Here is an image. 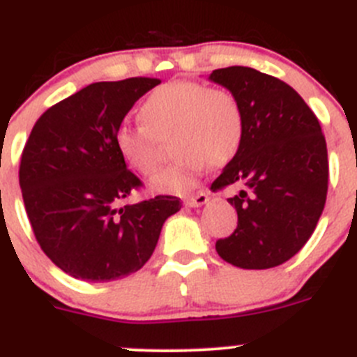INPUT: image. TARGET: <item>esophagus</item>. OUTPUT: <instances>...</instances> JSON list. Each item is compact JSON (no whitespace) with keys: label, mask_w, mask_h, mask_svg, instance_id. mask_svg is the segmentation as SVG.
<instances>
[{"label":"esophagus","mask_w":357,"mask_h":357,"mask_svg":"<svg viewBox=\"0 0 357 357\" xmlns=\"http://www.w3.org/2000/svg\"><path fill=\"white\" fill-rule=\"evenodd\" d=\"M208 201H209L208 194H206V192H199L197 195H192V197L186 199L185 204L190 206V208H201V206L208 204Z\"/></svg>","instance_id":"obj_1"}]
</instances>
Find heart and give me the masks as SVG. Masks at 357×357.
<instances>
[{
    "label": "heart",
    "mask_w": 357,
    "mask_h": 357,
    "mask_svg": "<svg viewBox=\"0 0 357 357\" xmlns=\"http://www.w3.org/2000/svg\"><path fill=\"white\" fill-rule=\"evenodd\" d=\"M139 128L121 126L114 135L119 158L137 174L158 171L156 141L171 135V167L155 178V188L186 194L197 185L206 163L224 165L234 158L245 135V112L238 96L225 88L197 81H174L153 89L137 111Z\"/></svg>",
    "instance_id": "heart-1"
}]
</instances>
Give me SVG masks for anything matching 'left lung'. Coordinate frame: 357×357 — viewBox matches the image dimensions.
I'll use <instances>...</instances> for the list:
<instances>
[{"mask_svg": "<svg viewBox=\"0 0 357 357\" xmlns=\"http://www.w3.org/2000/svg\"><path fill=\"white\" fill-rule=\"evenodd\" d=\"M209 81L234 93L245 135L211 188L239 186L227 199L238 227L216 241L225 262L268 269L294 257L314 234L328 194V148L305 100L284 81L248 66L213 70Z\"/></svg>", "mask_w": 357, "mask_h": 357, "instance_id": "left-lung-1", "label": "left lung"}]
</instances>
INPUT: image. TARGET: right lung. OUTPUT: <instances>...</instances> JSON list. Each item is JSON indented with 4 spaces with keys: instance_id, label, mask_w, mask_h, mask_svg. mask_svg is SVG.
<instances>
[{
    "instance_id": "1",
    "label": "right lung",
    "mask_w": 357,
    "mask_h": 357,
    "mask_svg": "<svg viewBox=\"0 0 357 357\" xmlns=\"http://www.w3.org/2000/svg\"><path fill=\"white\" fill-rule=\"evenodd\" d=\"M158 84L93 82L47 109L29 133L19 169L26 213L43 254L73 278L111 282L139 271L181 209L172 195L119 206L142 183L119 158L114 135Z\"/></svg>"
}]
</instances>
